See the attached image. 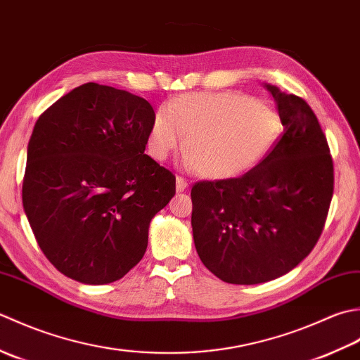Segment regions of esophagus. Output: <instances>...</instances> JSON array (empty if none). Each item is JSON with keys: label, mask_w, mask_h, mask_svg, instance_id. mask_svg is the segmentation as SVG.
<instances>
[{"label": "esophagus", "mask_w": 360, "mask_h": 360, "mask_svg": "<svg viewBox=\"0 0 360 360\" xmlns=\"http://www.w3.org/2000/svg\"><path fill=\"white\" fill-rule=\"evenodd\" d=\"M175 188H177L179 193H183L188 188V180L180 177V175H177V179H175Z\"/></svg>", "instance_id": "1"}]
</instances>
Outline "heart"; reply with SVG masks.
<instances>
[{
  "label": "heart",
  "mask_w": 360,
  "mask_h": 360,
  "mask_svg": "<svg viewBox=\"0 0 360 360\" xmlns=\"http://www.w3.org/2000/svg\"><path fill=\"white\" fill-rule=\"evenodd\" d=\"M281 122L264 102L236 91L189 93L161 107L152 121L149 153L165 160L186 135V161L207 179H233L261 163Z\"/></svg>",
  "instance_id": "1"
}]
</instances>
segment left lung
<instances>
[{
    "label": "left lung",
    "mask_w": 360,
    "mask_h": 360,
    "mask_svg": "<svg viewBox=\"0 0 360 360\" xmlns=\"http://www.w3.org/2000/svg\"><path fill=\"white\" fill-rule=\"evenodd\" d=\"M283 136L240 177L197 181L193 236L211 274L230 284H259L290 272L317 244L334 193L326 136L307 102L266 85Z\"/></svg>",
    "instance_id": "1"
}]
</instances>
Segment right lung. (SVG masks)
<instances>
[{"mask_svg":"<svg viewBox=\"0 0 360 360\" xmlns=\"http://www.w3.org/2000/svg\"><path fill=\"white\" fill-rule=\"evenodd\" d=\"M148 101L88 82L37 120L27 144L23 207L37 244L71 280L108 284L141 261L152 217L175 175L146 155Z\"/></svg>","mask_w":360,"mask_h":360,"instance_id":"obj_1","label":"right lung"}]
</instances>
